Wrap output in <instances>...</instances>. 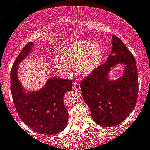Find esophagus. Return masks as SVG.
Here are the masks:
<instances>
[{"label": "esophagus", "instance_id": "1", "mask_svg": "<svg viewBox=\"0 0 150 150\" xmlns=\"http://www.w3.org/2000/svg\"><path fill=\"white\" fill-rule=\"evenodd\" d=\"M72 88H73V89L75 91L80 90V88H81V87H80V83L78 82H75L73 85H72Z\"/></svg>", "mask_w": 150, "mask_h": 150}]
</instances>
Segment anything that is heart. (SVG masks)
<instances>
[{
	"mask_svg": "<svg viewBox=\"0 0 150 150\" xmlns=\"http://www.w3.org/2000/svg\"><path fill=\"white\" fill-rule=\"evenodd\" d=\"M102 54L103 51L99 43L78 40L64 47L61 55L56 58L55 63L64 74L71 73L75 64L81 73L87 74L99 66Z\"/></svg>",
	"mask_w": 150,
	"mask_h": 150,
	"instance_id": "1",
	"label": "heart"
}]
</instances>
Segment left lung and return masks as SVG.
Returning <instances> with one entry per match:
<instances>
[{
	"label": "left lung",
	"instance_id": "left-lung-1",
	"mask_svg": "<svg viewBox=\"0 0 150 150\" xmlns=\"http://www.w3.org/2000/svg\"><path fill=\"white\" fill-rule=\"evenodd\" d=\"M104 64L97 67L81 82L84 102L90 109L93 120L104 127L115 126L129 115L138 99L139 81L134 55L123 42L112 35V51ZM126 64L122 78L110 81L107 74L111 67Z\"/></svg>",
	"mask_w": 150,
	"mask_h": 150
}]
</instances>
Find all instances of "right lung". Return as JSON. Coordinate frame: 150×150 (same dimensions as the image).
<instances>
[{
  "instance_id": "add662e5",
  "label": "right lung",
  "mask_w": 150,
  "mask_h": 150,
  "mask_svg": "<svg viewBox=\"0 0 150 150\" xmlns=\"http://www.w3.org/2000/svg\"><path fill=\"white\" fill-rule=\"evenodd\" d=\"M33 45V43H28L24 47L12 66L11 92L21 120L35 132L54 135L67 126L68 112L63 103V96L72 90V81L51 78L41 90L25 93L17 78V67L28 56Z\"/></svg>"
}]
</instances>
